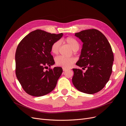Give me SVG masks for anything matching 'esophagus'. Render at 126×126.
<instances>
[{
  "label": "esophagus",
  "instance_id": "34e87169",
  "mask_svg": "<svg viewBox=\"0 0 126 126\" xmlns=\"http://www.w3.org/2000/svg\"><path fill=\"white\" fill-rule=\"evenodd\" d=\"M68 70V69H66V68H63V71H66V70Z\"/></svg>",
  "mask_w": 126,
  "mask_h": 126
}]
</instances>
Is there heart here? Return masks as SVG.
<instances>
[{
	"label": "heart",
	"mask_w": 126,
	"mask_h": 126,
	"mask_svg": "<svg viewBox=\"0 0 126 126\" xmlns=\"http://www.w3.org/2000/svg\"><path fill=\"white\" fill-rule=\"evenodd\" d=\"M64 43L68 44L73 50L78 49L79 44L78 41L71 37H68L63 40ZM60 48L59 41H56L53 43L51 46V51L53 54L56 55L58 53ZM75 62V59L74 58H67L63 56H59L55 58V63L57 66L64 68H68L72 66Z\"/></svg>",
	"instance_id": "heart-1"
}]
</instances>
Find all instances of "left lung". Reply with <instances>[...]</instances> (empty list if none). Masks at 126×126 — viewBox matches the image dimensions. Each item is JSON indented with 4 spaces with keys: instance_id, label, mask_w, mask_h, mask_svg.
<instances>
[{
    "instance_id": "left-lung-1",
    "label": "left lung",
    "mask_w": 126,
    "mask_h": 126,
    "mask_svg": "<svg viewBox=\"0 0 126 126\" xmlns=\"http://www.w3.org/2000/svg\"><path fill=\"white\" fill-rule=\"evenodd\" d=\"M75 36L83 43L76 65L83 69H72V79L76 88L83 93L93 94L104 88L112 70L113 54L109 41L102 32L95 29L82 30Z\"/></svg>"
}]
</instances>
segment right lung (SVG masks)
<instances>
[{"label":"right lung","mask_w":126,"mask_h":126,"mask_svg":"<svg viewBox=\"0 0 126 126\" xmlns=\"http://www.w3.org/2000/svg\"><path fill=\"white\" fill-rule=\"evenodd\" d=\"M63 35L37 29L26 36L18 44L16 54V75L26 93L40 97L55 89L63 69L48 67L54 64L51 46Z\"/></svg>","instance_id":"add662e5"}]
</instances>
